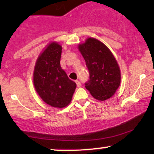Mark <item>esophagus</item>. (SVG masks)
I'll use <instances>...</instances> for the list:
<instances>
[{"instance_id": "34e87169", "label": "esophagus", "mask_w": 154, "mask_h": 154, "mask_svg": "<svg viewBox=\"0 0 154 154\" xmlns=\"http://www.w3.org/2000/svg\"><path fill=\"white\" fill-rule=\"evenodd\" d=\"M76 83H77V86L78 88H79V87H81V85H82V84H81V82H79V81H78V80H76Z\"/></svg>"}]
</instances>
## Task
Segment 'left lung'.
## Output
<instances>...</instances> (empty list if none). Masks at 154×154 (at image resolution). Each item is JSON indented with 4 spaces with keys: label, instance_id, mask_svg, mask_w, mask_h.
Here are the masks:
<instances>
[{
    "label": "left lung",
    "instance_id": "obj_1",
    "mask_svg": "<svg viewBox=\"0 0 154 154\" xmlns=\"http://www.w3.org/2000/svg\"><path fill=\"white\" fill-rule=\"evenodd\" d=\"M78 49L90 74V79L85 83L86 89L98 100L110 98L121 82L120 69L114 55L105 44L93 38L79 44Z\"/></svg>",
    "mask_w": 154,
    "mask_h": 154
}]
</instances>
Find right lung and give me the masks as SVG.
Instances as JSON below:
<instances>
[{"mask_svg":"<svg viewBox=\"0 0 154 154\" xmlns=\"http://www.w3.org/2000/svg\"><path fill=\"white\" fill-rule=\"evenodd\" d=\"M61 50L56 42L49 43L38 56L33 72V83L39 96L58 109L70 103L77 87L60 65Z\"/></svg>","mask_w":154,"mask_h":154,"instance_id":"right-lung-1","label":"right lung"}]
</instances>
